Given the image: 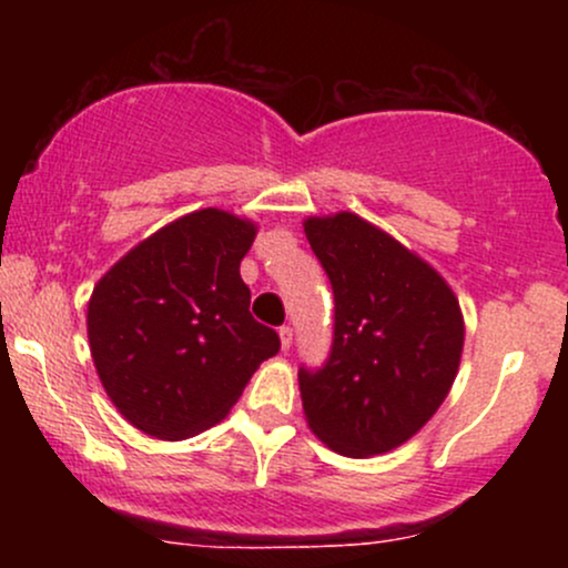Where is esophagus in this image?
<instances>
[{
    "instance_id": "34e87169",
    "label": "esophagus",
    "mask_w": 568,
    "mask_h": 568,
    "mask_svg": "<svg viewBox=\"0 0 568 568\" xmlns=\"http://www.w3.org/2000/svg\"><path fill=\"white\" fill-rule=\"evenodd\" d=\"M277 334H280V344H283V349L288 352L291 344H293V328H291V325H283V328H280Z\"/></svg>"
}]
</instances>
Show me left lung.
<instances>
[{"label":"left lung","mask_w":568,"mask_h":568,"mask_svg":"<svg viewBox=\"0 0 568 568\" xmlns=\"http://www.w3.org/2000/svg\"><path fill=\"white\" fill-rule=\"evenodd\" d=\"M334 288V347L298 371L306 425L331 452L387 454L433 419L456 379L465 317L452 285L357 213L304 219Z\"/></svg>","instance_id":"left-lung-1"}]
</instances>
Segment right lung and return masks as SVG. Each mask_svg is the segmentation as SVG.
<instances>
[{"mask_svg":"<svg viewBox=\"0 0 568 568\" xmlns=\"http://www.w3.org/2000/svg\"><path fill=\"white\" fill-rule=\"evenodd\" d=\"M258 224L221 207L171 221L95 283L88 338L98 379L141 433L184 440L230 414L280 336L253 321L240 262Z\"/></svg>","mask_w":568,"mask_h":568,"instance_id":"obj_1","label":"right lung"}]
</instances>
